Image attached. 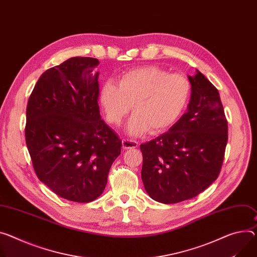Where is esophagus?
Instances as JSON below:
<instances>
[{
  "label": "esophagus",
  "instance_id": "34e87169",
  "mask_svg": "<svg viewBox=\"0 0 257 257\" xmlns=\"http://www.w3.org/2000/svg\"><path fill=\"white\" fill-rule=\"evenodd\" d=\"M122 147L124 150H130V149H136L138 147V143L131 141V139H123Z\"/></svg>",
  "mask_w": 257,
  "mask_h": 257
}]
</instances>
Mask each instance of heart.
<instances>
[{
	"instance_id": "b5f03b06",
	"label": "heart",
	"mask_w": 257,
	"mask_h": 257,
	"mask_svg": "<svg viewBox=\"0 0 257 257\" xmlns=\"http://www.w3.org/2000/svg\"><path fill=\"white\" fill-rule=\"evenodd\" d=\"M192 96L191 81L157 66L134 68L100 87L98 100L108 123L119 125L130 106L134 112L127 131L138 136L156 134L173 126L185 111Z\"/></svg>"
}]
</instances>
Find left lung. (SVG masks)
Returning <instances> with one entry per match:
<instances>
[{"label": "left lung", "instance_id": "left-lung-1", "mask_svg": "<svg viewBox=\"0 0 257 257\" xmlns=\"http://www.w3.org/2000/svg\"><path fill=\"white\" fill-rule=\"evenodd\" d=\"M188 110L170 129L141 145L142 179L163 204L192 199L218 177L227 143V122L218 90L199 71L188 76Z\"/></svg>", "mask_w": 257, "mask_h": 257}]
</instances>
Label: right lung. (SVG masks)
<instances>
[{
  "label": "right lung",
  "instance_id": "obj_1",
  "mask_svg": "<svg viewBox=\"0 0 257 257\" xmlns=\"http://www.w3.org/2000/svg\"><path fill=\"white\" fill-rule=\"evenodd\" d=\"M98 64L96 58L72 57L47 69L27 107L26 142L38 178L79 203L103 193L122 147L100 116Z\"/></svg>",
  "mask_w": 257,
  "mask_h": 257
}]
</instances>
